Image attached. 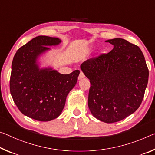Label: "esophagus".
<instances>
[{
    "label": "esophagus",
    "instance_id": "esophagus-1",
    "mask_svg": "<svg viewBox=\"0 0 155 155\" xmlns=\"http://www.w3.org/2000/svg\"><path fill=\"white\" fill-rule=\"evenodd\" d=\"M85 78L84 74H83V72H81L80 74H79V75H78V80H81V79H82V78Z\"/></svg>",
    "mask_w": 155,
    "mask_h": 155
}]
</instances>
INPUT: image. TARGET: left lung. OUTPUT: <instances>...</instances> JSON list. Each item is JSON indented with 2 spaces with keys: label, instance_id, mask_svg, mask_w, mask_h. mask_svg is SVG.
<instances>
[{
  "label": "left lung",
  "instance_id": "1",
  "mask_svg": "<svg viewBox=\"0 0 155 155\" xmlns=\"http://www.w3.org/2000/svg\"><path fill=\"white\" fill-rule=\"evenodd\" d=\"M114 45L83 62L81 68L90 79L88 107L93 116L112 124L139 108L148 85L149 71L138 46L123 38L105 41Z\"/></svg>",
  "mask_w": 155,
  "mask_h": 155
}]
</instances>
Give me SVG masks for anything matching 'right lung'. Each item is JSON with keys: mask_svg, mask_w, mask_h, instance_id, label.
Listing matches in <instances>:
<instances>
[{"mask_svg": "<svg viewBox=\"0 0 155 155\" xmlns=\"http://www.w3.org/2000/svg\"><path fill=\"white\" fill-rule=\"evenodd\" d=\"M60 43L58 38L37 36L19 48L12 61L9 81L12 99L24 115L37 121H49L59 116L79 75V70L61 74L51 68H38V56L50 49L48 46Z\"/></svg>", "mask_w": 155, "mask_h": 155, "instance_id": "obj_1", "label": "right lung"}]
</instances>
